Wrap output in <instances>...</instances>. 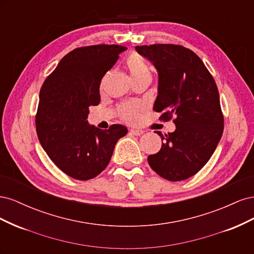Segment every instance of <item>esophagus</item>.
<instances>
[{
  "label": "esophagus",
  "instance_id": "34e87169",
  "mask_svg": "<svg viewBox=\"0 0 254 254\" xmlns=\"http://www.w3.org/2000/svg\"><path fill=\"white\" fill-rule=\"evenodd\" d=\"M129 132L131 133V134H133V135L139 136V135H142L144 131H143V130H140V129H131Z\"/></svg>",
  "mask_w": 254,
  "mask_h": 254
}]
</instances>
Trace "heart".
<instances>
[{
	"label": "heart",
	"mask_w": 254,
	"mask_h": 254,
	"mask_svg": "<svg viewBox=\"0 0 254 254\" xmlns=\"http://www.w3.org/2000/svg\"><path fill=\"white\" fill-rule=\"evenodd\" d=\"M127 66L133 79H137L146 76H151L150 68L145 60L139 55L130 56L127 60ZM142 109V106L134 103L123 104L119 108L120 118L130 124H134L139 121V112Z\"/></svg>",
	"instance_id": "b5f03b06"
}]
</instances>
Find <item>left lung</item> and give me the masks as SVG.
Wrapping results in <instances>:
<instances>
[{"label": "left lung", "instance_id": "obj_1", "mask_svg": "<svg viewBox=\"0 0 254 254\" xmlns=\"http://www.w3.org/2000/svg\"><path fill=\"white\" fill-rule=\"evenodd\" d=\"M135 50L159 72L153 110L164 122L175 117L174 132L156 131L162 147L148 156V163L166 180H186L206 164L224 131L216 82L202 60L182 45L151 44Z\"/></svg>", "mask_w": 254, "mask_h": 254}]
</instances>
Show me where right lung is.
<instances>
[{"label":"right lung","mask_w":254,"mask_h":254,"mask_svg":"<svg viewBox=\"0 0 254 254\" xmlns=\"http://www.w3.org/2000/svg\"><path fill=\"white\" fill-rule=\"evenodd\" d=\"M127 48L96 44L71 51L44 80L36 113V130L43 149L59 170L89 180L109 164L114 146L127 128L102 130L88 124L90 106L101 102L102 78Z\"/></svg>","instance_id":"1"}]
</instances>
